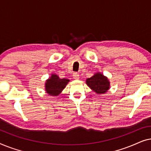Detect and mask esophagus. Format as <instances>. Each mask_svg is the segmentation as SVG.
I'll use <instances>...</instances> for the list:
<instances>
[{
  "mask_svg": "<svg viewBox=\"0 0 151 151\" xmlns=\"http://www.w3.org/2000/svg\"><path fill=\"white\" fill-rule=\"evenodd\" d=\"M73 77L74 79L78 80L79 79V74H78V73H76V72H75V73H73Z\"/></svg>",
  "mask_w": 151,
  "mask_h": 151,
  "instance_id": "esophagus-1",
  "label": "esophagus"
}]
</instances>
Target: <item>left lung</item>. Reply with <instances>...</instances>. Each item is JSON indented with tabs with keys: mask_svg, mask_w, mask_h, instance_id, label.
<instances>
[{
	"mask_svg": "<svg viewBox=\"0 0 151 151\" xmlns=\"http://www.w3.org/2000/svg\"><path fill=\"white\" fill-rule=\"evenodd\" d=\"M86 84L97 93H105L109 88V80L100 73L95 74L91 78L86 79Z\"/></svg>",
	"mask_w": 151,
	"mask_h": 151,
	"instance_id": "left-lung-1",
	"label": "left lung"
}]
</instances>
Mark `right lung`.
<instances>
[{
  "mask_svg": "<svg viewBox=\"0 0 151 151\" xmlns=\"http://www.w3.org/2000/svg\"><path fill=\"white\" fill-rule=\"evenodd\" d=\"M69 80L68 79H60L55 74H52L51 78L47 80L45 84V89L49 96H57L65 88Z\"/></svg>",
  "mask_w": 151,
  "mask_h": 151,
  "instance_id": "1",
  "label": "right lung"
}]
</instances>
